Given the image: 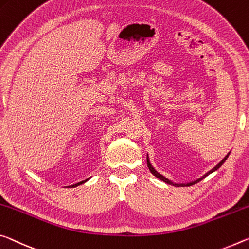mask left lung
Returning <instances> with one entry per match:
<instances>
[{"mask_svg": "<svg viewBox=\"0 0 249 249\" xmlns=\"http://www.w3.org/2000/svg\"><path fill=\"white\" fill-rule=\"evenodd\" d=\"M228 155H230V153H228V154H227V155L224 157V159L222 160V161H219V163H218V164H217V165H216V166H215L214 168H212L210 172H207V173H206V174H205L204 176H202V177H200V178H198V179H196V180H194V181H191V183H187V184H175V183H173V181H172V180H169L168 178H166V177H165V176H163V175H161V174H160V173H159V172H157V171H156V169H155V168H154V167L152 166V164H151V163H149V159H148V155H147V166H148V168H149V171H151V173H152V174H153L154 176H156V177H157V178H159V179H160V180H163V181H165V183H166V184H169V185H173V186H191V185H194V184H196V183H198V181H200V180H202L203 178H205V177H206L207 175H210V174H212V173H213V172H215V171H217V169H218V168H219L220 166H222V165H223V164L225 163V160H227V157H228Z\"/></svg>", "mask_w": 249, "mask_h": 249, "instance_id": "left-lung-1", "label": "left lung"}]
</instances>
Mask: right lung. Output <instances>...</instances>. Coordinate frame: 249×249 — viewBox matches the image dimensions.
<instances>
[{
    "instance_id": "obj_1",
    "label": "right lung",
    "mask_w": 249,
    "mask_h": 249,
    "mask_svg": "<svg viewBox=\"0 0 249 249\" xmlns=\"http://www.w3.org/2000/svg\"><path fill=\"white\" fill-rule=\"evenodd\" d=\"M88 180H89V178H88V179H85V180H82V181H80V183H77V184L71 185V186H69V187H76V186H78V185H81V184H84L85 181H88Z\"/></svg>"
}]
</instances>
